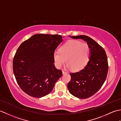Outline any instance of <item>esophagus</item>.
<instances>
[{"label":"esophagus","instance_id":"obj_1","mask_svg":"<svg viewBox=\"0 0 121 121\" xmlns=\"http://www.w3.org/2000/svg\"><path fill=\"white\" fill-rule=\"evenodd\" d=\"M62 73H63V74H65L67 73V72H66L64 71H62Z\"/></svg>","mask_w":121,"mask_h":121}]
</instances>
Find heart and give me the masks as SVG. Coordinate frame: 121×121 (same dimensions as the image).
Returning a JSON list of instances; mask_svg holds the SVG:
<instances>
[{"mask_svg":"<svg viewBox=\"0 0 121 121\" xmlns=\"http://www.w3.org/2000/svg\"><path fill=\"white\" fill-rule=\"evenodd\" d=\"M90 56V48L85 43L70 40L61 46L60 51L53 52V58L55 65L60 68L65 61L68 68L74 71L83 69L88 63Z\"/></svg>","mask_w":121,"mask_h":121,"instance_id":"b5f03b06","label":"heart"}]
</instances>
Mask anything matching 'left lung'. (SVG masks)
<instances>
[{
  "label": "left lung",
  "instance_id": "left-lung-1",
  "mask_svg": "<svg viewBox=\"0 0 121 121\" xmlns=\"http://www.w3.org/2000/svg\"><path fill=\"white\" fill-rule=\"evenodd\" d=\"M69 37L83 39L89 46L90 56L88 63L82 70L70 73L71 79L68 84L69 91L74 96L79 99L88 98L101 88L106 79L108 63L106 51L87 36Z\"/></svg>",
  "mask_w": 121,
  "mask_h": 121
}]
</instances>
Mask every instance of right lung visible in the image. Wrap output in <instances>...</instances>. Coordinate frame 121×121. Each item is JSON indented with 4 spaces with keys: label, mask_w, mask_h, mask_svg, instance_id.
<instances>
[{
    "label": "right lung",
    "mask_w": 121,
    "mask_h": 121,
    "mask_svg": "<svg viewBox=\"0 0 121 121\" xmlns=\"http://www.w3.org/2000/svg\"><path fill=\"white\" fill-rule=\"evenodd\" d=\"M62 41L59 35L37 34L18 48L13 60V70L19 86L29 96H46L62 76L61 70L56 68L53 58Z\"/></svg>",
    "instance_id": "right-lung-1"
}]
</instances>
